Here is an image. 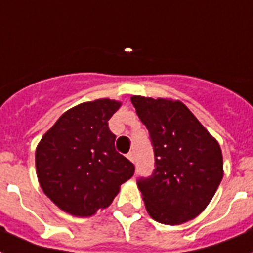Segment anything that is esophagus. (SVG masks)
Listing matches in <instances>:
<instances>
[{"label":"esophagus","mask_w":253,"mask_h":253,"mask_svg":"<svg viewBox=\"0 0 253 253\" xmlns=\"http://www.w3.org/2000/svg\"><path fill=\"white\" fill-rule=\"evenodd\" d=\"M127 159L130 160V161H135V152L133 151H130L128 153H127Z\"/></svg>","instance_id":"34e87169"}]
</instances>
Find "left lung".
Returning a JSON list of instances; mask_svg holds the SVG:
<instances>
[{"mask_svg":"<svg viewBox=\"0 0 253 253\" xmlns=\"http://www.w3.org/2000/svg\"><path fill=\"white\" fill-rule=\"evenodd\" d=\"M155 153L152 175L137 186L152 218L180 225L200 214L223 176L221 148L180 101L132 96Z\"/></svg>","mask_w":253,"mask_h":253,"instance_id":"1","label":"left lung"}]
</instances>
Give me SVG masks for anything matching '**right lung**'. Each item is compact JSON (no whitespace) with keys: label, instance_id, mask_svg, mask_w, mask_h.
Wrapping results in <instances>:
<instances>
[{"label":"right lung","instance_id":"1","mask_svg":"<svg viewBox=\"0 0 253 253\" xmlns=\"http://www.w3.org/2000/svg\"><path fill=\"white\" fill-rule=\"evenodd\" d=\"M121 102H83L59 117L36 148V170L44 194L57 207L88 217L112 204L120 186L135 173L116 151L108 121Z\"/></svg>","mask_w":253,"mask_h":253}]
</instances>
